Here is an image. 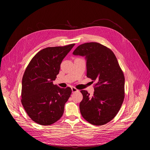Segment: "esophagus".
Returning a JSON list of instances; mask_svg holds the SVG:
<instances>
[{"instance_id":"34e87169","label":"esophagus","mask_w":150,"mask_h":150,"mask_svg":"<svg viewBox=\"0 0 150 150\" xmlns=\"http://www.w3.org/2000/svg\"><path fill=\"white\" fill-rule=\"evenodd\" d=\"M71 89H72V93H75V92L79 91V90H77L75 87H72L71 88Z\"/></svg>"}]
</instances>
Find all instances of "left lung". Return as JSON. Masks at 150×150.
<instances>
[{
	"mask_svg": "<svg viewBox=\"0 0 150 150\" xmlns=\"http://www.w3.org/2000/svg\"><path fill=\"white\" fill-rule=\"evenodd\" d=\"M73 54L85 56L87 76L96 82L92 97L81 91V113L92 125L106 124L116 116L125 98V76L117 58L110 49L96 42L79 45Z\"/></svg>",
	"mask_w": 150,
	"mask_h": 150,
	"instance_id": "1",
	"label": "left lung"
}]
</instances>
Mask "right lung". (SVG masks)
I'll use <instances>...</instances> for the list:
<instances>
[{
  "instance_id": "1",
  "label": "right lung",
  "mask_w": 150,
  "mask_h": 150,
  "mask_svg": "<svg viewBox=\"0 0 150 150\" xmlns=\"http://www.w3.org/2000/svg\"><path fill=\"white\" fill-rule=\"evenodd\" d=\"M75 44L47 47L38 52L28 65L22 80L21 103L32 120L50 125L62 116L72 90L53 83L60 64Z\"/></svg>"
}]
</instances>
